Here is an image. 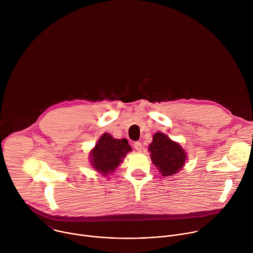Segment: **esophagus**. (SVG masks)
Wrapping results in <instances>:
<instances>
[{"label":"esophagus","mask_w":253,"mask_h":253,"mask_svg":"<svg viewBox=\"0 0 253 253\" xmlns=\"http://www.w3.org/2000/svg\"><path fill=\"white\" fill-rule=\"evenodd\" d=\"M134 148L137 150V151H142V149H143V147H142V144H141V142H135L134 143Z\"/></svg>","instance_id":"34e87169"}]
</instances>
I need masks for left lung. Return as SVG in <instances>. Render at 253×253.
<instances>
[{
    "label": "left lung",
    "instance_id": "8db88e82",
    "mask_svg": "<svg viewBox=\"0 0 253 253\" xmlns=\"http://www.w3.org/2000/svg\"><path fill=\"white\" fill-rule=\"evenodd\" d=\"M150 158L162 176H172L180 171L187 160L186 152L179 143L157 132L149 145Z\"/></svg>",
    "mask_w": 253,
    "mask_h": 253
}]
</instances>
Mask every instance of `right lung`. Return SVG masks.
I'll return each mask as SVG.
<instances>
[{
    "label": "right lung",
    "mask_w": 253,
    "mask_h": 253,
    "mask_svg": "<svg viewBox=\"0 0 253 253\" xmlns=\"http://www.w3.org/2000/svg\"><path fill=\"white\" fill-rule=\"evenodd\" d=\"M131 150L127 139H115L104 133L91 150L90 162L95 170L107 176L115 171Z\"/></svg>",
    "instance_id": "obj_1"
}]
</instances>
